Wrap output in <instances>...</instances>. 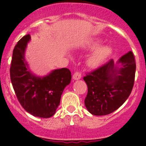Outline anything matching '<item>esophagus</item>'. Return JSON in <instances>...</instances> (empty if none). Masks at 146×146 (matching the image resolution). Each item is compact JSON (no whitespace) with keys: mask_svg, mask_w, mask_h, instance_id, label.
Masks as SVG:
<instances>
[{"mask_svg":"<svg viewBox=\"0 0 146 146\" xmlns=\"http://www.w3.org/2000/svg\"><path fill=\"white\" fill-rule=\"evenodd\" d=\"M81 77H82L81 74H80V72H75L74 74H73V77H72V78H73V80H80V79H81Z\"/></svg>","mask_w":146,"mask_h":146,"instance_id":"1","label":"esophagus"}]
</instances>
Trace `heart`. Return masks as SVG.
Returning a JSON list of instances; mask_svg holds the SVG:
<instances>
[{
	"label": "heart",
	"instance_id": "obj_1",
	"mask_svg": "<svg viewBox=\"0 0 146 146\" xmlns=\"http://www.w3.org/2000/svg\"><path fill=\"white\" fill-rule=\"evenodd\" d=\"M101 40L98 39H94L90 40L85 44V48L89 50H93V53L90 55L87 60V64L89 67L96 69L100 66L107 58L110 56L112 53V48L109 45H101ZM99 47L98 48L97 47Z\"/></svg>",
	"mask_w": 146,
	"mask_h": 146
}]
</instances>
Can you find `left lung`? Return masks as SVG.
<instances>
[{
	"instance_id": "obj_1",
	"label": "left lung",
	"mask_w": 146,
	"mask_h": 146,
	"mask_svg": "<svg viewBox=\"0 0 146 146\" xmlns=\"http://www.w3.org/2000/svg\"><path fill=\"white\" fill-rule=\"evenodd\" d=\"M136 64L134 55L129 51L117 61L111 59L85 76L88 95L85 105L93 115L112 113L126 101L132 92Z\"/></svg>"
}]
</instances>
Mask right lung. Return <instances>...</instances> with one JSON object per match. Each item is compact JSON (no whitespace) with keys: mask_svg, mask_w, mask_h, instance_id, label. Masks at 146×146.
I'll list each match as a JSON object with an SVG mask.
<instances>
[{"mask_svg":"<svg viewBox=\"0 0 146 146\" xmlns=\"http://www.w3.org/2000/svg\"><path fill=\"white\" fill-rule=\"evenodd\" d=\"M29 35L19 40L12 55L10 76L16 96L21 106L35 117L49 118L55 114L64 88L72 75L66 68L54 69L43 77L33 74L25 59Z\"/></svg>","mask_w":146,"mask_h":146,"instance_id":"1","label":"right lung"}]
</instances>
